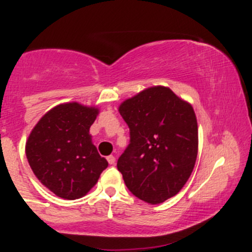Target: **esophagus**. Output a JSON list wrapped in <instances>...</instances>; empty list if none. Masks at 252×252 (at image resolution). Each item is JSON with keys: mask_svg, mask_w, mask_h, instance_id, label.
I'll use <instances>...</instances> for the list:
<instances>
[{"mask_svg": "<svg viewBox=\"0 0 252 252\" xmlns=\"http://www.w3.org/2000/svg\"><path fill=\"white\" fill-rule=\"evenodd\" d=\"M106 160H108L109 164H115V162H116V158H115V156H112V155L108 156V158H106Z\"/></svg>", "mask_w": 252, "mask_h": 252, "instance_id": "esophagus-1", "label": "esophagus"}]
</instances>
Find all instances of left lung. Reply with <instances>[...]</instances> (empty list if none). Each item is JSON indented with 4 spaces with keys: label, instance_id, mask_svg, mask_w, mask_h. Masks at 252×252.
Returning <instances> with one entry per match:
<instances>
[{
    "label": "left lung",
    "instance_id": "1",
    "mask_svg": "<svg viewBox=\"0 0 252 252\" xmlns=\"http://www.w3.org/2000/svg\"><path fill=\"white\" fill-rule=\"evenodd\" d=\"M120 114L130 141L117 161L126 187L136 198L160 204L180 192L194 168L198 124L192 105L163 86L126 99Z\"/></svg>",
    "mask_w": 252,
    "mask_h": 252
}]
</instances>
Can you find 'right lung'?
<instances>
[{"instance_id": "right-lung-1", "label": "right lung", "mask_w": 252, "mask_h": 252, "mask_svg": "<svg viewBox=\"0 0 252 252\" xmlns=\"http://www.w3.org/2000/svg\"><path fill=\"white\" fill-rule=\"evenodd\" d=\"M97 114V109L78 103L62 104L50 110L28 137L26 156L32 170L60 198H82L108 167L89 134Z\"/></svg>"}]
</instances>
